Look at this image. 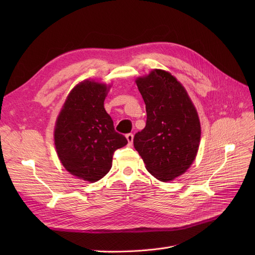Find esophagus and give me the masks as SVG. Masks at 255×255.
I'll list each match as a JSON object with an SVG mask.
<instances>
[{
    "instance_id": "34e87169",
    "label": "esophagus",
    "mask_w": 255,
    "mask_h": 255,
    "mask_svg": "<svg viewBox=\"0 0 255 255\" xmlns=\"http://www.w3.org/2000/svg\"><path fill=\"white\" fill-rule=\"evenodd\" d=\"M126 137H127V140H128V144L130 146L133 144V138H134L133 134H128Z\"/></svg>"
}]
</instances>
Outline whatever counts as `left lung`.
Here are the masks:
<instances>
[{"instance_id":"obj_1","label":"left lung","mask_w":255,"mask_h":255,"mask_svg":"<svg viewBox=\"0 0 255 255\" xmlns=\"http://www.w3.org/2000/svg\"><path fill=\"white\" fill-rule=\"evenodd\" d=\"M145 104V128L134 146L145 169L160 182H170L194 163L201 125L186 89L170 72L153 69L135 80Z\"/></svg>"}]
</instances>
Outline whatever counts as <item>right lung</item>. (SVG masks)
<instances>
[{"mask_svg": "<svg viewBox=\"0 0 255 255\" xmlns=\"http://www.w3.org/2000/svg\"><path fill=\"white\" fill-rule=\"evenodd\" d=\"M112 84L84 80L69 92L54 128V144L66 170L95 183L110 172L114 152L128 143L114 128L104 100Z\"/></svg>", "mask_w": 255, "mask_h": 255, "instance_id": "right-lung-1", "label": "right lung"}]
</instances>
